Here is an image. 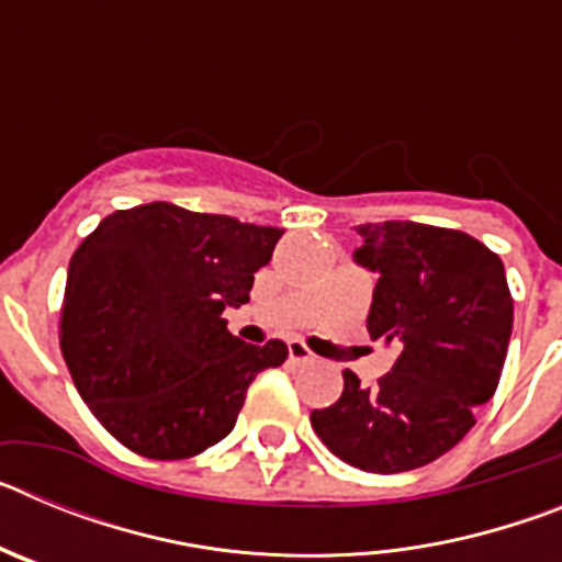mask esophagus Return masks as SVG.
I'll use <instances>...</instances> for the list:
<instances>
[{
	"instance_id": "1",
	"label": "esophagus",
	"mask_w": 562,
	"mask_h": 562,
	"mask_svg": "<svg viewBox=\"0 0 562 562\" xmlns=\"http://www.w3.org/2000/svg\"><path fill=\"white\" fill-rule=\"evenodd\" d=\"M290 360L295 362V366H304V362L315 360V355L306 349L304 340H290Z\"/></svg>"
}]
</instances>
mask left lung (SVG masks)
Wrapping results in <instances>:
<instances>
[{"instance_id":"8db88e82","label":"left lung","mask_w":562,"mask_h":562,"mask_svg":"<svg viewBox=\"0 0 562 562\" xmlns=\"http://www.w3.org/2000/svg\"><path fill=\"white\" fill-rule=\"evenodd\" d=\"M357 233L366 245L355 258L380 272L369 335L396 357L371 389L342 371L340 400L310 422L346 464L405 473L453 450L495 394L513 295L501 258L467 233L419 222H371Z\"/></svg>"}]
</instances>
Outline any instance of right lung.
I'll return each instance as SVG.
<instances>
[{
	"label": "right lung",
	"instance_id": "add662e5",
	"mask_svg": "<svg viewBox=\"0 0 562 562\" xmlns=\"http://www.w3.org/2000/svg\"><path fill=\"white\" fill-rule=\"evenodd\" d=\"M278 227L151 202L109 213L69 258L61 351L103 428L146 459H191L225 439L258 371L286 342H241L225 306L250 301Z\"/></svg>",
	"mask_w": 562,
	"mask_h": 562
}]
</instances>
